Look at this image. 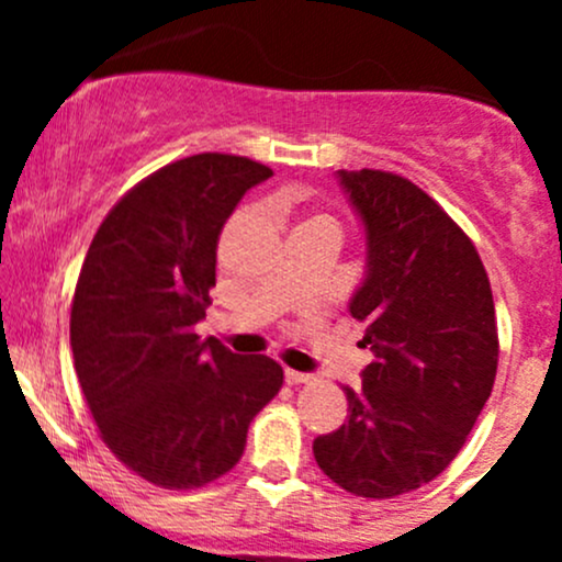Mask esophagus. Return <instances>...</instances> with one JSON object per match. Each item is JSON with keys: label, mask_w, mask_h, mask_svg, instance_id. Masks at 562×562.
<instances>
[{"label": "esophagus", "mask_w": 562, "mask_h": 562, "mask_svg": "<svg viewBox=\"0 0 562 562\" xmlns=\"http://www.w3.org/2000/svg\"><path fill=\"white\" fill-rule=\"evenodd\" d=\"M314 375L308 372H295V370H285V383L288 385H303V383H312Z\"/></svg>", "instance_id": "1"}]
</instances>
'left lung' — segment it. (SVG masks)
Listing matches in <instances>:
<instances>
[{"label": "left lung", "instance_id": "obj_1", "mask_svg": "<svg viewBox=\"0 0 562 562\" xmlns=\"http://www.w3.org/2000/svg\"><path fill=\"white\" fill-rule=\"evenodd\" d=\"M364 227V280L348 301L375 353L348 420L314 438V460L346 492L391 499L460 454L492 396L499 359L479 250L434 198L389 171H338Z\"/></svg>", "mask_w": 562, "mask_h": 562}]
</instances>
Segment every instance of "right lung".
<instances>
[{
    "label": "right lung",
    "instance_id": "right-lung-1",
    "mask_svg": "<svg viewBox=\"0 0 562 562\" xmlns=\"http://www.w3.org/2000/svg\"><path fill=\"white\" fill-rule=\"evenodd\" d=\"M272 169L200 153L128 190L97 229L76 282L70 348L102 441L164 488H198L243 457L248 425L282 389V367L200 340L216 243Z\"/></svg>",
    "mask_w": 562,
    "mask_h": 562
}]
</instances>
